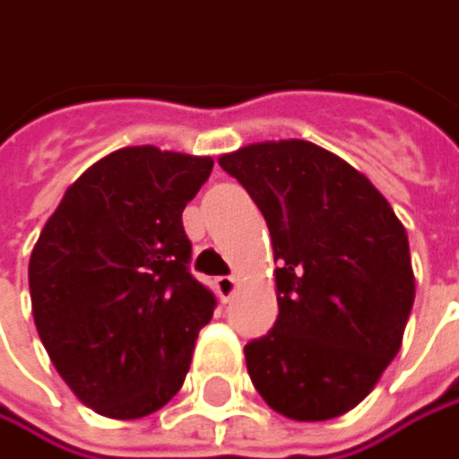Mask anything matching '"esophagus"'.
Masks as SVG:
<instances>
[{
    "mask_svg": "<svg viewBox=\"0 0 459 459\" xmlns=\"http://www.w3.org/2000/svg\"><path fill=\"white\" fill-rule=\"evenodd\" d=\"M214 293L222 304H228L237 293V277H217L214 280Z\"/></svg>",
    "mask_w": 459,
    "mask_h": 459,
    "instance_id": "obj_1",
    "label": "esophagus"
}]
</instances>
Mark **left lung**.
<instances>
[{"instance_id":"1","label":"left lung","mask_w":459,"mask_h":459,"mask_svg":"<svg viewBox=\"0 0 459 459\" xmlns=\"http://www.w3.org/2000/svg\"><path fill=\"white\" fill-rule=\"evenodd\" d=\"M217 163L264 212L280 261L277 323L245 347L255 390L288 420L347 414L398 355L411 315L403 222L366 174L315 142H255Z\"/></svg>"}]
</instances>
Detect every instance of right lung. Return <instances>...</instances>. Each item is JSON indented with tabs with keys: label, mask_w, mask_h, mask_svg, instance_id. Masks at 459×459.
Instances as JSON below:
<instances>
[{
	"label": "right lung",
	"mask_w": 459,
	"mask_h": 459,
	"mask_svg": "<svg viewBox=\"0 0 459 459\" xmlns=\"http://www.w3.org/2000/svg\"><path fill=\"white\" fill-rule=\"evenodd\" d=\"M209 155L123 147L85 169L29 258L37 333L69 390L109 420L166 406L185 382L214 293L187 272L182 209Z\"/></svg>",
	"instance_id": "1"
}]
</instances>
